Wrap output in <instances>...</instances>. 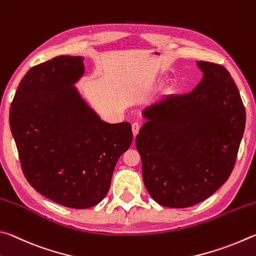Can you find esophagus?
<instances>
[{
	"label": "esophagus",
	"instance_id": "1",
	"mask_svg": "<svg viewBox=\"0 0 256 256\" xmlns=\"http://www.w3.org/2000/svg\"><path fill=\"white\" fill-rule=\"evenodd\" d=\"M132 134H134V136H137V134H138V132H140V124H138V122H132Z\"/></svg>",
	"mask_w": 256,
	"mask_h": 256
}]
</instances>
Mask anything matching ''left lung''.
<instances>
[{
	"mask_svg": "<svg viewBox=\"0 0 256 256\" xmlns=\"http://www.w3.org/2000/svg\"><path fill=\"white\" fill-rule=\"evenodd\" d=\"M204 72L194 91L170 96L142 111L136 137L142 180L156 202L188 208L209 198L235 166L245 108L225 67L198 62Z\"/></svg>",
	"mask_w": 256,
	"mask_h": 256,
	"instance_id": "obj_1",
	"label": "left lung"
}]
</instances>
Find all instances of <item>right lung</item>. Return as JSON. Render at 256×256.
Listing matches in <instances>:
<instances>
[{"mask_svg": "<svg viewBox=\"0 0 256 256\" xmlns=\"http://www.w3.org/2000/svg\"><path fill=\"white\" fill-rule=\"evenodd\" d=\"M83 72L80 56H58L31 67L10 109L26 181L46 198L76 209L104 198L116 160L132 142L130 124L102 121L72 86Z\"/></svg>", "mask_w": 256, "mask_h": 256, "instance_id": "right-lung-1", "label": "right lung"}]
</instances>
